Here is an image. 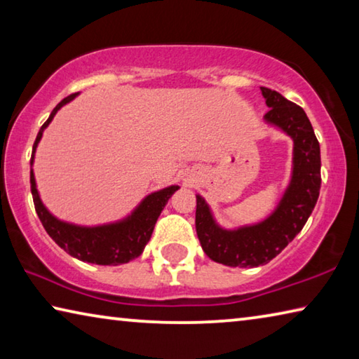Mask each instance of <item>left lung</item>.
Returning <instances> with one entry per match:
<instances>
[{"mask_svg": "<svg viewBox=\"0 0 359 359\" xmlns=\"http://www.w3.org/2000/svg\"><path fill=\"white\" fill-rule=\"evenodd\" d=\"M269 112L267 123L293 139V174L277 209L252 226H218L208 203L196 196V233L204 253L215 263L231 267H257L276 258L304 228L317 204L321 187L320 144L311 120L301 106L276 90L261 87Z\"/></svg>", "mask_w": 359, "mask_h": 359, "instance_id": "obj_1", "label": "left lung"}]
</instances>
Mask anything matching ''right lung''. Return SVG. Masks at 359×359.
Returning a JSON list of instances; mask_svg holds the SVG:
<instances>
[{
	"instance_id": "add662e5",
	"label": "right lung",
	"mask_w": 359,
	"mask_h": 359,
	"mask_svg": "<svg viewBox=\"0 0 359 359\" xmlns=\"http://www.w3.org/2000/svg\"><path fill=\"white\" fill-rule=\"evenodd\" d=\"M77 93L69 95L62 102H58L53 109L50 117L47 118L44 125L36 136L32 154V165L34 161V151L42 137V133L50 123L55 114L62 109L66 102L72 101ZM29 184H32V194L36 214H38L42 226L47 231V234L55 241L58 247H62L66 253L81 261L87 263L102 264V266H117L125 264L128 261L137 258L142 253L144 247L150 241V236L154 233L155 223L160 217L161 210L168 204V199L179 190L177 185H171L163 188L160 191L149 194L142 199V203L137 205L135 212L130 217L123 218L117 223L101 224V226H79V224L66 223L53 217L50 212L42 204L38 188H36L34 174L32 169L29 174Z\"/></svg>"
}]
</instances>
